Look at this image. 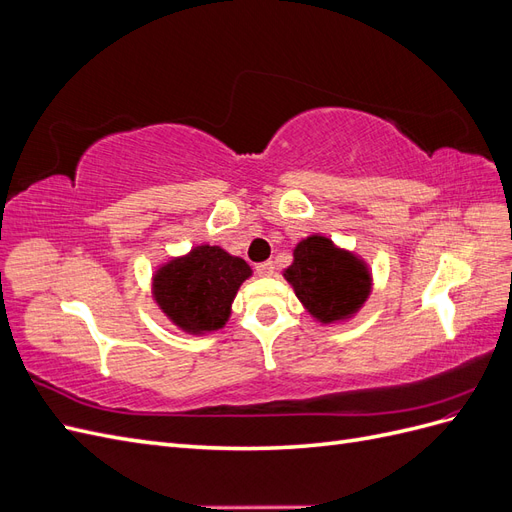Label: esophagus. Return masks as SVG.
<instances>
[{
	"label": "esophagus",
	"mask_w": 512,
	"mask_h": 512,
	"mask_svg": "<svg viewBox=\"0 0 512 512\" xmlns=\"http://www.w3.org/2000/svg\"><path fill=\"white\" fill-rule=\"evenodd\" d=\"M273 262L271 260H267V262H260V265L256 267V271L260 273V275H273Z\"/></svg>",
	"instance_id": "esophagus-1"
}]
</instances>
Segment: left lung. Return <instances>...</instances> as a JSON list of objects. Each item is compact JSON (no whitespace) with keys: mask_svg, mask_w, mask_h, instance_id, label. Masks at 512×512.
<instances>
[{"mask_svg":"<svg viewBox=\"0 0 512 512\" xmlns=\"http://www.w3.org/2000/svg\"><path fill=\"white\" fill-rule=\"evenodd\" d=\"M284 277L305 309L322 324L346 320L359 312L371 290V273L354 254L331 239L312 235L294 247Z\"/></svg>","mask_w":512,"mask_h":512,"instance_id":"8db88e82","label":"left lung"}]
</instances>
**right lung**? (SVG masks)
I'll list each match as a JSON object with an SVG mask.
<instances>
[{"instance_id":"1","label":"right lung","mask_w":512,"mask_h":512,"mask_svg":"<svg viewBox=\"0 0 512 512\" xmlns=\"http://www.w3.org/2000/svg\"><path fill=\"white\" fill-rule=\"evenodd\" d=\"M252 275L243 258L218 245H198L153 275V299L185 333L222 329L239 286Z\"/></svg>"}]
</instances>
